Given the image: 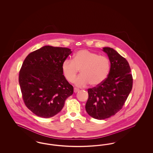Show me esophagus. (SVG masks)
<instances>
[{"label": "esophagus", "instance_id": "esophagus-1", "mask_svg": "<svg viewBox=\"0 0 153 153\" xmlns=\"http://www.w3.org/2000/svg\"><path fill=\"white\" fill-rule=\"evenodd\" d=\"M79 90H80V89H79V88H74V92L76 93V92H78Z\"/></svg>", "mask_w": 153, "mask_h": 153}]
</instances>
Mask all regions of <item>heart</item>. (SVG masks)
<instances>
[{"mask_svg":"<svg viewBox=\"0 0 153 153\" xmlns=\"http://www.w3.org/2000/svg\"><path fill=\"white\" fill-rule=\"evenodd\" d=\"M62 70L66 79L70 82H73L80 70L81 74L74 81L78 87H84L89 83L91 86H96L107 77L110 62L105 56L81 49L74 54L73 60L66 59L63 62Z\"/></svg>","mask_w":153,"mask_h":153,"instance_id":"b5f03b06","label":"heart"}]
</instances>
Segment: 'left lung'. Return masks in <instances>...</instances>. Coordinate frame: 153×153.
I'll use <instances>...</instances> for the list:
<instances>
[{
  "label": "left lung",
  "mask_w": 153,
  "mask_h": 153,
  "mask_svg": "<svg viewBox=\"0 0 153 153\" xmlns=\"http://www.w3.org/2000/svg\"><path fill=\"white\" fill-rule=\"evenodd\" d=\"M111 68L108 77L100 84L88 89L85 105L89 116L99 120L108 118L122 108L132 88L131 68L126 58L114 49L105 47Z\"/></svg>",
  "instance_id": "obj_1"
}]
</instances>
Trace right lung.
Here are the masks:
<instances>
[{
	"label": "right lung",
	"mask_w": 153,
	"mask_h": 153,
	"mask_svg": "<svg viewBox=\"0 0 153 153\" xmlns=\"http://www.w3.org/2000/svg\"><path fill=\"white\" fill-rule=\"evenodd\" d=\"M72 52L66 48L45 46L25 59L19 83L26 106L36 116L54 117L73 94V86L62 70L63 62Z\"/></svg>",
	"instance_id": "1"
}]
</instances>
